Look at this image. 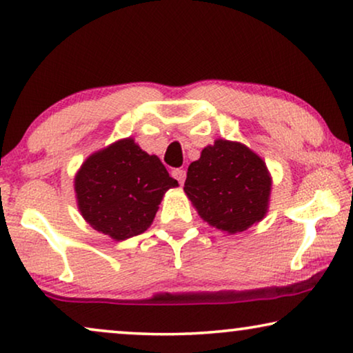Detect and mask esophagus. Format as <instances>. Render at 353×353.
I'll return each instance as SVG.
<instances>
[{
    "label": "esophagus",
    "mask_w": 353,
    "mask_h": 353,
    "mask_svg": "<svg viewBox=\"0 0 353 353\" xmlns=\"http://www.w3.org/2000/svg\"><path fill=\"white\" fill-rule=\"evenodd\" d=\"M172 176L175 178V180H178L180 185H183V183H185V178H186V172L183 170V168H173Z\"/></svg>",
    "instance_id": "34e87169"
}]
</instances>
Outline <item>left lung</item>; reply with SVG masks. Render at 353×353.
<instances>
[{"mask_svg":"<svg viewBox=\"0 0 353 353\" xmlns=\"http://www.w3.org/2000/svg\"><path fill=\"white\" fill-rule=\"evenodd\" d=\"M272 183L267 163L252 149L219 138L188 167L185 192L202 220L236 234L267 215Z\"/></svg>","mask_w":353,"mask_h":353,"instance_id":"left-lung-1","label":"left lung"}]
</instances>
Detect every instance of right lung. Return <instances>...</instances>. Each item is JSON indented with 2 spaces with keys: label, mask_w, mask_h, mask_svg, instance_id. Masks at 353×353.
<instances>
[{
  "label": "right lung",
  "mask_w": 353,
  "mask_h": 353,
  "mask_svg": "<svg viewBox=\"0 0 353 353\" xmlns=\"http://www.w3.org/2000/svg\"><path fill=\"white\" fill-rule=\"evenodd\" d=\"M176 186L161 159L144 152L133 138L91 154L74 178L81 216L114 241L144 233L163 194Z\"/></svg>",
  "instance_id": "add662e5"
}]
</instances>
